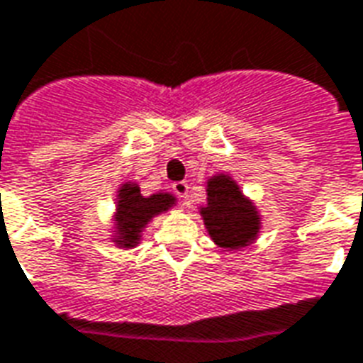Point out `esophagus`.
I'll list each match as a JSON object with an SVG mask.
<instances>
[{"instance_id": "34e87169", "label": "esophagus", "mask_w": 363, "mask_h": 363, "mask_svg": "<svg viewBox=\"0 0 363 363\" xmlns=\"http://www.w3.org/2000/svg\"><path fill=\"white\" fill-rule=\"evenodd\" d=\"M172 189H174V193L178 195L179 199H185V197H187V191H189V185L185 184V182H176V184L172 185Z\"/></svg>"}]
</instances>
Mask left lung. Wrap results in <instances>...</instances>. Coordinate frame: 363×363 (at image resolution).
Returning <instances> with one entry per match:
<instances>
[{"label": "left lung", "instance_id": "8db88e82", "mask_svg": "<svg viewBox=\"0 0 363 363\" xmlns=\"http://www.w3.org/2000/svg\"><path fill=\"white\" fill-rule=\"evenodd\" d=\"M208 236L218 247L242 250L257 240L261 218L255 205L228 174H216L207 182V205L199 208Z\"/></svg>", "mask_w": 363, "mask_h": 363}]
</instances>
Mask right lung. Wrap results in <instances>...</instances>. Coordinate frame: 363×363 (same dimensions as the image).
<instances>
[{"label":"right lung","mask_w":363,"mask_h":363,"mask_svg":"<svg viewBox=\"0 0 363 363\" xmlns=\"http://www.w3.org/2000/svg\"><path fill=\"white\" fill-rule=\"evenodd\" d=\"M118 205L113 213V232L112 238L116 245L131 250L141 242L143 230L147 228L156 214L166 213L176 205V197L172 193H152L149 197L141 195L139 185L133 182L121 184L118 191Z\"/></svg>","instance_id":"add662e5"}]
</instances>
